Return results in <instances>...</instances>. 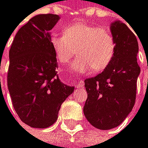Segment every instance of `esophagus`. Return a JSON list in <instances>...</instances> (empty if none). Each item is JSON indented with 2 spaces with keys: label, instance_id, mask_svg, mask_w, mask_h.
Wrapping results in <instances>:
<instances>
[{
  "label": "esophagus",
  "instance_id": "34e87169",
  "mask_svg": "<svg viewBox=\"0 0 148 148\" xmlns=\"http://www.w3.org/2000/svg\"><path fill=\"white\" fill-rule=\"evenodd\" d=\"M76 88L80 89V88H83L84 85V80H82V79H79L78 82L76 83Z\"/></svg>",
  "mask_w": 148,
  "mask_h": 148
}]
</instances>
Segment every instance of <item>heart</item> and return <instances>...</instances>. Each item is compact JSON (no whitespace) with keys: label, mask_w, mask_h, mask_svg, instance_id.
I'll return each instance as SVG.
<instances>
[{"label":"heart","mask_w":148,"mask_h":148,"mask_svg":"<svg viewBox=\"0 0 148 148\" xmlns=\"http://www.w3.org/2000/svg\"><path fill=\"white\" fill-rule=\"evenodd\" d=\"M50 44L57 60L66 64L75 57L73 70L78 73H99L108 66L116 51L112 34L94 24L78 23L67 26L64 34H53Z\"/></svg>","instance_id":"b5f03b06"}]
</instances>
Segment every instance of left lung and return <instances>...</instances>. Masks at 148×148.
Here are the masks:
<instances>
[{"instance_id":"obj_1","label":"left lung","mask_w":148,"mask_h":148,"mask_svg":"<svg viewBox=\"0 0 148 148\" xmlns=\"http://www.w3.org/2000/svg\"><path fill=\"white\" fill-rule=\"evenodd\" d=\"M110 29L116 42L111 63L99 75L84 80L88 95L84 114L91 125L101 130L116 127L132 111L140 73L134 32L119 21L113 23Z\"/></svg>"}]
</instances>
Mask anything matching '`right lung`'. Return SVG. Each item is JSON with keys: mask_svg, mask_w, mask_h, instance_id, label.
Instances as JSON below:
<instances>
[{"mask_svg": "<svg viewBox=\"0 0 148 148\" xmlns=\"http://www.w3.org/2000/svg\"><path fill=\"white\" fill-rule=\"evenodd\" d=\"M59 19L51 13L32 17L19 29L9 51L7 85L12 106L20 119L34 128L53 125L75 89L60 81L49 41V32Z\"/></svg>", "mask_w": 148, "mask_h": 148, "instance_id": "1", "label": "right lung"}]
</instances>
